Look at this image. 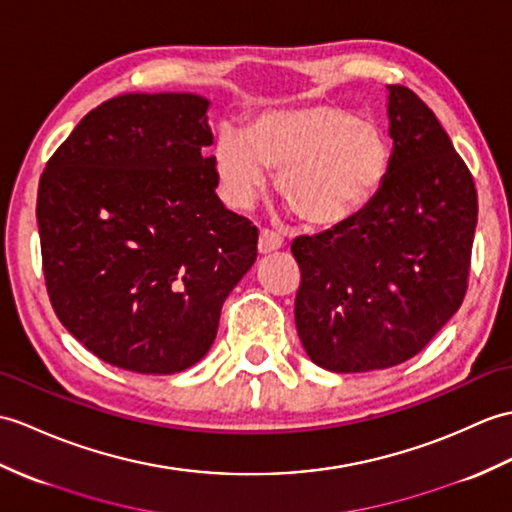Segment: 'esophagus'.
<instances>
[{"label":"esophagus","mask_w":512,"mask_h":512,"mask_svg":"<svg viewBox=\"0 0 512 512\" xmlns=\"http://www.w3.org/2000/svg\"><path fill=\"white\" fill-rule=\"evenodd\" d=\"M281 246H283V237L279 233L268 231V229H264V231L259 233V253L261 255L275 253V251H279Z\"/></svg>","instance_id":"1"}]
</instances>
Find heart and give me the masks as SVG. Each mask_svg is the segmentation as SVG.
<instances>
[{"mask_svg": "<svg viewBox=\"0 0 512 512\" xmlns=\"http://www.w3.org/2000/svg\"><path fill=\"white\" fill-rule=\"evenodd\" d=\"M390 150L379 126L334 104L268 113L240 133L224 128L216 148L218 181L237 207L253 202L279 172V194L312 227H340L371 205L388 174Z\"/></svg>", "mask_w": 512, "mask_h": 512, "instance_id": "b5f03b06", "label": "heart"}]
</instances>
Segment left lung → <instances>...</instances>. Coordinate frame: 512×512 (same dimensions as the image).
<instances>
[{"instance_id": "obj_1", "label": "left lung", "mask_w": 512, "mask_h": 512, "mask_svg": "<svg viewBox=\"0 0 512 512\" xmlns=\"http://www.w3.org/2000/svg\"><path fill=\"white\" fill-rule=\"evenodd\" d=\"M392 157L358 218L292 242L296 331L312 362L366 373L414 358L467 294L473 176L417 93L388 85Z\"/></svg>"}]
</instances>
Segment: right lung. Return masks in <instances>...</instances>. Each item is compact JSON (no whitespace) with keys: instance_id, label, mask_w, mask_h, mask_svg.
<instances>
[{"instance_id":"right-lung-1","label":"right lung","mask_w":512,"mask_h":512,"mask_svg":"<svg viewBox=\"0 0 512 512\" xmlns=\"http://www.w3.org/2000/svg\"><path fill=\"white\" fill-rule=\"evenodd\" d=\"M209 100L124 93L47 161L37 220L47 296L100 360L146 375L205 358L259 231L222 205Z\"/></svg>"}]
</instances>
